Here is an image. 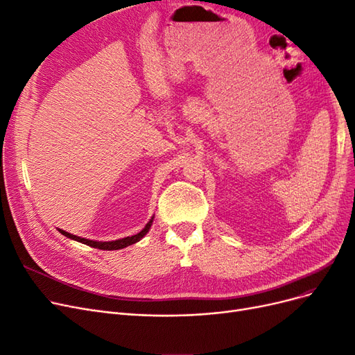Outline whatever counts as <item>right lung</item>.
Listing matches in <instances>:
<instances>
[{
    "instance_id": "obj_1",
    "label": "right lung",
    "mask_w": 355,
    "mask_h": 355,
    "mask_svg": "<svg viewBox=\"0 0 355 355\" xmlns=\"http://www.w3.org/2000/svg\"><path fill=\"white\" fill-rule=\"evenodd\" d=\"M153 220H154V218L146 223V227H145L141 232H139V234L132 235V237L121 239V240H115V241H103V243H102V241H93V240H85V239L77 237V235H72V234H69V232H65L63 230H59V232L65 235V237L71 239V240L80 241V243L87 244V245H90V247H96V249H101V250H120V249H124V247L130 245V244H135V243H137L141 239H144L145 235H146V232L149 231V228H151Z\"/></svg>"
}]
</instances>
